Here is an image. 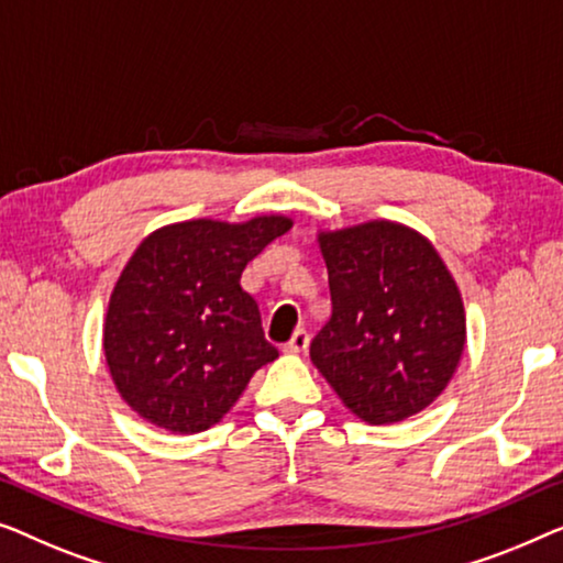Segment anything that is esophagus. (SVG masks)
<instances>
[{
    "mask_svg": "<svg viewBox=\"0 0 563 563\" xmlns=\"http://www.w3.org/2000/svg\"><path fill=\"white\" fill-rule=\"evenodd\" d=\"M308 331L306 329H296V334L290 336V342L283 346V352H288V354H300V352H306L308 350Z\"/></svg>",
    "mask_w": 563,
    "mask_h": 563,
    "instance_id": "obj_1",
    "label": "esophagus"
}]
</instances>
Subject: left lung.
I'll return each mask as SVG.
<instances>
[{
    "label": "left lung",
    "instance_id": "obj_1",
    "mask_svg": "<svg viewBox=\"0 0 563 563\" xmlns=\"http://www.w3.org/2000/svg\"><path fill=\"white\" fill-rule=\"evenodd\" d=\"M331 319L311 360L344 406L372 426L398 423L439 398L462 357L466 323L433 244L393 221L319 234Z\"/></svg>",
    "mask_w": 563,
    "mask_h": 563
}]
</instances>
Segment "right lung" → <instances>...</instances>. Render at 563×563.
<instances>
[{"label": "right lung", "mask_w": 563, "mask_h": 563, "mask_svg": "<svg viewBox=\"0 0 563 563\" xmlns=\"http://www.w3.org/2000/svg\"><path fill=\"white\" fill-rule=\"evenodd\" d=\"M290 227L285 217L194 219L157 229L134 250L104 323L109 372L134 413L170 433L206 431L278 357L240 278Z\"/></svg>", "instance_id": "add662e5"}]
</instances>
